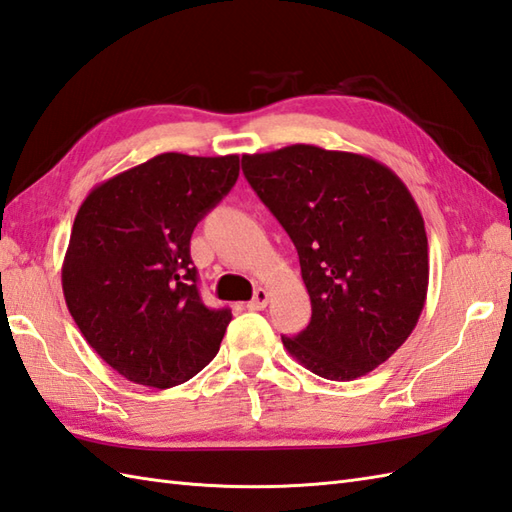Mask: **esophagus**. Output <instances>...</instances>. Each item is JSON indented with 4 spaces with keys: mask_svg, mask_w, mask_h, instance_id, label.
<instances>
[{
    "mask_svg": "<svg viewBox=\"0 0 512 512\" xmlns=\"http://www.w3.org/2000/svg\"><path fill=\"white\" fill-rule=\"evenodd\" d=\"M267 302H269V291L263 289V287H258L256 293H254V298L247 302V309L249 311H263L265 306H267Z\"/></svg>",
    "mask_w": 512,
    "mask_h": 512,
    "instance_id": "obj_1",
    "label": "esophagus"
}]
</instances>
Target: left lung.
<instances>
[{"label": "left lung", "mask_w": 512, "mask_h": 512, "mask_svg": "<svg viewBox=\"0 0 512 512\" xmlns=\"http://www.w3.org/2000/svg\"><path fill=\"white\" fill-rule=\"evenodd\" d=\"M243 173L298 249L311 322L282 337L331 381L388 361L412 335L429 285L425 221L399 175L368 155L313 144L243 155Z\"/></svg>", "instance_id": "8db88e82"}]
</instances>
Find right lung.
Returning a JSON list of instances; mask_svg holds the SVG:
<instances>
[{
	"instance_id": "add662e5",
	"label": "right lung",
	"mask_w": 512,
	"mask_h": 512,
	"mask_svg": "<svg viewBox=\"0 0 512 512\" xmlns=\"http://www.w3.org/2000/svg\"><path fill=\"white\" fill-rule=\"evenodd\" d=\"M238 170V155L162 153L102 181L78 208L61 269L65 304L124 379L166 390L219 352L232 313L201 302L190 236Z\"/></svg>"
}]
</instances>
